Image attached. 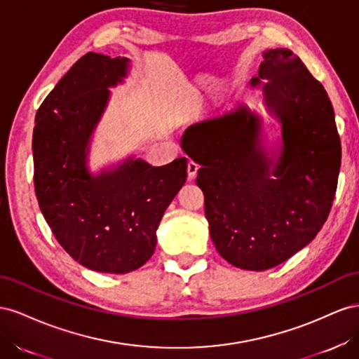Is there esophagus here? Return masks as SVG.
Here are the masks:
<instances>
[{"label": "esophagus", "instance_id": "obj_1", "mask_svg": "<svg viewBox=\"0 0 359 359\" xmlns=\"http://www.w3.org/2000/svg\"><path fill=\"white\" fill-rule=\"evenodd\" d=\"M197 170H198V163L194 162V161H189V162H188V177H189L191 180L196 179Z\"/></svg>", "mask_w": 359, "mask_h": 359}]
</instances>
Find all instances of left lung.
<instances>
[{
	"label": "left lung",
	"mask_w": 359,
	"mask_h": 359,
	"mask_svg": "<svg viewBox=\"0 0 359 359\" xmlns=\"http://www.w3.org/2000/svg\"><path fill=\"white\" fill-rule=\"evenodd\" d=\"M251 87H262L280 123V147L268 149L262 117L245 105L189 126L180 146L201 165L197 185L221 257L266 271L320 231L335 197L341 144L327 93L290 49L264 50Z\"/></svg>",
	"instance_id": "obj_1"
}]
</instances>
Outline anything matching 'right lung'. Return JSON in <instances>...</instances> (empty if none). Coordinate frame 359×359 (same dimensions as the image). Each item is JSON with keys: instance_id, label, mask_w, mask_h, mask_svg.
I'll list each match as a JSON object with an SVG mask.
<instances>
[{"instance_id": "obj_1", "label": "right lung", "mask_w": 359, "mask_h": 359, "mask_svg": "<svg viewBox=\"0 0 359 359\" xmlns=\"http://www.w3.org/2000/svg\"><path fill=\"white\" fill-rule=\"evenodd\" d=\"M129 58L88 53L70 67L36 114L34 188L39 208L72 259L97 272L128 273L156 248V230L185 185L188 159L153 167L130 156L90 172L91 135L121 84Z\"/></svg>"}]
</instances>
